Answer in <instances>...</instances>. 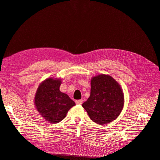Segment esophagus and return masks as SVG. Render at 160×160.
Masks as SVG:
<instances>
[{
  "label": "esophagus",
  "mask_w": 160,
  "mask_h": 160,
  "mask_svg": "<svg viewBox=\"0 0 160 160\" xmlns=\"http://www.w3.org/2000/svg\"><path fill=\"white\" fill-rule=\"evenodd\" d=\"M83 102V100L82 99H79V100H76V104H78V105H81L82 103Z\"/></svg>",
  "instance_id": "1"
}]
</instances>
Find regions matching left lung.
I'll return each mask as SVG.
<instances>
[{
  "mask_svg": "<svg viewBox=\"0 0 160 160\" xmlns=\"http://www.w3.org/2000/svg\"><path fill=\"white\" fill-rule=\"evenodd\" d=\"M91 85L90 97L82 103L91 119L100 125L116 119L124 104L120 85L112 77L104 74L92 78Z\"/></svg>",
  "mask_w": 160,
  "mask_h": 160,
  "instance_id": "8db88e82",
  "label": "left lung"
}]
</instances>
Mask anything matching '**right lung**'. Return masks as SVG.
<instances>
[{"label":"right lung","instance_id":"right-lung-1","mask_svg":"<svg viewBox=\"0 0 160 160\" xmlns=\"http://www.w3.org/2000/svg\"><path fill=\"white\" fill-rule=\"evenodd\" d=\"M60 80L48 78L41 84L35 97V104L41 115L48 122L57 123L66 117L76 105L69 96L59 90Z\"/></svg>","mask_w":160,"mask_h":160}]
</instances>
